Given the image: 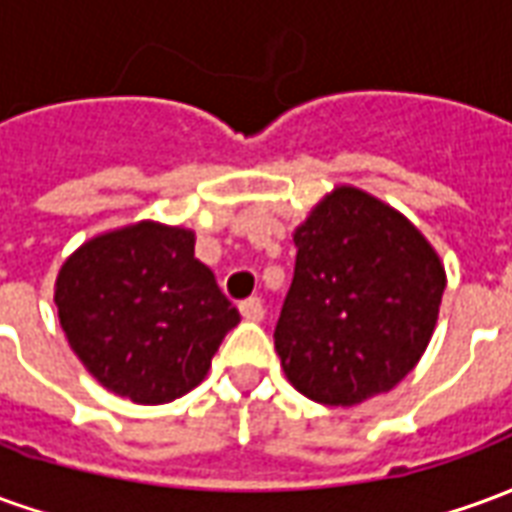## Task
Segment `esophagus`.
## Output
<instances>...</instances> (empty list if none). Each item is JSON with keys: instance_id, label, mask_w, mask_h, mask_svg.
<instances>
[{"instance_id": "34e87169", "label": "esophagus", "mask_w": 512, "mask_h": 512, "mask_svg": "<svg viewBox=\"0 0 512 512\" xmlns=\"http://www.w3.org/2000/svg\"><path fill=\"white\" fill-rule=\"evenodd\" d=\"M238 310H241V315H244L246 321H263V315H266V307H263V301L260 299L241 301Z\"/></svg>"}]
</instances>
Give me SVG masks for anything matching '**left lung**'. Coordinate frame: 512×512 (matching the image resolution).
<instances>
[{"mask_svg": "<svg viewBox=\"0 0 512 512\" xmlns=\"http://www.w3.org/2000/svg\"><path fill=\"white\" fill-rule=\"evenodd\" d=\"M274 345L285 376L323 406H356L414 370L439 318L444 266L389 205L334 189L296 235Z\"/></svg>", "mask_w": 512, "mask_h": 512, "instance_id": "obj_1", "label": "left lung"}]
</instances>
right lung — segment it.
<instances>
[{
    "label": "right lung",
    "instance_id": "right-lung-1",
    "mask_svg": "<svg viewBox=\"0 0 512 512\" xmlns=\"http://www.w3.org/2000/svg\"><path fill=\"white\" fill-rule=\"evenodd\" d=\"M57 310L68 343L106 389L158 406L200 384L241 321L194 233L142 222L93 238L65 260Z\"/></svg>",
    "mask_w": 512,
    "mask_h": 512
}]
</instances>
